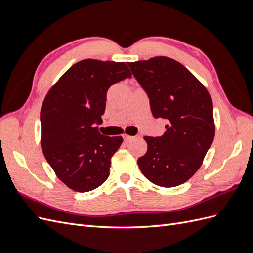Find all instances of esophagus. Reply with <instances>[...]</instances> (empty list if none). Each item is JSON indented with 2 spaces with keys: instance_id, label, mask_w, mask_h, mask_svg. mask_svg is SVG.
I'll return each mask as SVG.
<instances>
[{
  "instance_id": "34e87169",
  "label": "esophagus",
  "mask_w": 253,
  "mask_h": 253,
  "mask_svg": "<svg viewBox=\"0 0 253 253\" xmlns=\"http://www.w3.org/2000/svg\"><path fill=\"white\" fill-rule=\"evenodd\" d=\"M135 137H132V136H128V135H126V134H125L124 135V139H125V141H129V140H132V139H134Z\"/></svg>"
}]
</instances>
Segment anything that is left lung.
<instances>
[{
  "label": "left lung",
  "mask_w": 253,
  "mask_h": 253,
  "mask_svg": "<svg viewBox=\"0 0 253 253\" xmlns=\"http://www.w3.org/2000/svg\"><path fill=\"white\" fill-rule=\"evenodd\" d=\"M127 64L147 91L153 116L167 120L164 135L143 137L148 150L137 160L139 169L159 187L179 186L200 169L213 142L215 125L211 96L174 59L159 56Z\"/></svg>",
  "instance_id": "1"
}]
</instances>
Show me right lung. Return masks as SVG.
<instances>
[{
    "mask_svg": "<svg viewBox=\"0 0 253 253\" xmlns=\"http://www.w3.org/2000/svg\"><path fill=\"white\" fill-rule=\"evenodd\" d=\"M132 76L125 62L85 59L61 76L41 108V148L57 177L76 192L101 186L121 136L101 135L106 91Z\"/></svg>",
    "mask_w": 253,
    "mask_h": 253,
    "instance_id": "right-lung-1",
    "label": "right lung"
}]
</instances>
